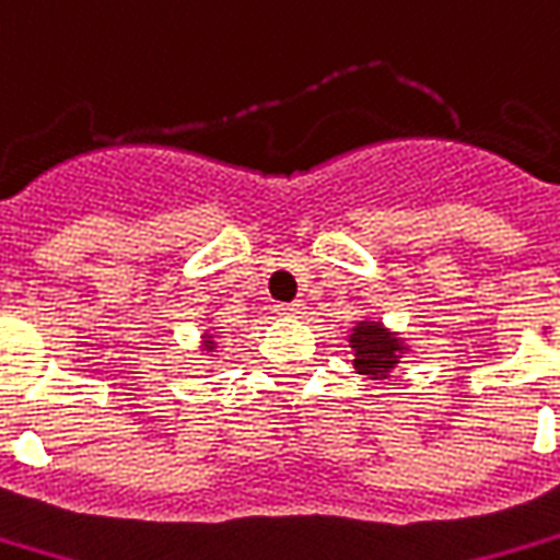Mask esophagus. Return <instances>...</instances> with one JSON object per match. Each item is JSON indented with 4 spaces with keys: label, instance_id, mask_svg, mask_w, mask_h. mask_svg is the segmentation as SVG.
<instances>
[{
    "label": "esophagus",
    "instance_id": "obj_1",
    "mask_svg": "<svg viewBox=\"0 0 560 560\" xmlns=\"http://www.w3.org/2000/svg\"><path fill=\"white\" fill-rule=\"evenodd\" d=\"M302 311H305L302 302H281V305H276V314H281V317H302Z\"/></svg>",
    "mask_w": 560,
    "mask_h": 560
}]
</instances>
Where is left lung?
<instances>
[{
    "label": "left lung",
    "mask_w": 560,
    "mask_h": 560,
    "mask_svg": "<svg viewBox=\"0 0 560 560\" xmlns=\"http://www.w3.org/2000/svg\"><path fill=\"white\" fill-rule=\"evenodd\" d=\"M349 347L355 352V361H352L355 370L370 378H390L399 358L408 352L394 331H387L382 323H373V319L355 323L352 335H349Z\"/></svg>",
    "instance_id": "left-lung-1"
}]
</instances>
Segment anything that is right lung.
I'll list each match as a JSON object with an SVG mask.
<instances>
[{
  "instance_id": "add662e5",
  "label": "right lung",
  "mask_w": 560,
  "mask_h": 560,
  "mask_svg": "<svg viewBox=\"0 0 560 560\" xmlns=\"http://www.w3.org/2000/svg\"><path fill=\"white\" fill-rule=\"evenodd\" d=\"M205 352H213L217 349V340H213V335H205Z\"/></svg>"
}]
</instances>
